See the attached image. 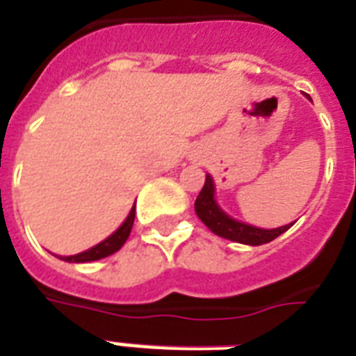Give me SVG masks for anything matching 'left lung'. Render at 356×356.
<instances>
[{"label":"left lung","instance_id":"8db88e82","mask_svg":"<svg viewBox=\"0 0 356 356\" xmlns=\"http://www.w3.org/2000/svg\"><path fill=\"white\" fill-rule=\"evenodd\" d=\"M194 209L200 220L204 222L213 234H217L220 238L232 239L238 243L245 245H264L270 243L272 239L281 236L283 232H286L292 225H285L281 228H273V230H264V228H257V226L245 225L239 222L236 218H232L230 215H226L215 202V185H213L211 175L205 177V185L202 192L198 194V198L194 202Z\"/></svg>","mask_w":356,"mask_h":356}]
</instances>
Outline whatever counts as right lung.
Returning a JSON list of instances; mask_svg holds the SVG:
<instances>
[{
	"label": "right lung",
	"mask_w": 356,
	"mask_h": 356,
	"mask_svg": "<svg viewBox=\"0 0 356 356\" xmlns=\"http://www.w3.org/2000/svg\"><path fill=\"white\" fill-rule=\"evenodd\" d=\"M134 218H136V207H131L130 215L126 217V220L122 222V226L118 228L115 234H111L109 238L104 239L102 243H97L96 247H92L88 251L84 252H79V254H73V257H64L62 260L65 262H92V260H99V259H105V257H109L113 252H117L122 245L126 243V239L130 236L131 232V226H134Z\"/></svg>",
	"instance_id": "1"
}]
</instances>
